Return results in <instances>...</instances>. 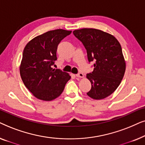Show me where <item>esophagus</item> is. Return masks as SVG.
<instances>
[{
  "instance_id": "1",
  "label": "esophagus",
  "mask_w": 145,
  "mask_h": 145,
  "mask_svg": "<svg viewBox=\"0 0 145 145\" xmlns=\"http://www.w3.org/2000/svg\"><path fill=\"white\" fill-rule=\"evenodd\" d=\"M76 76L78 77V78H82V77H84V74L82 72H78V74H76Z\"/></svg>"
}]
</instances>
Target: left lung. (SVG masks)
<instances>
[{
	"mask_svg": "<svg viewBox=\"0 0 145 145\" xmlns=\"http://www.w3.org/2000/svg\"><path fill=\"white\" fill-rule=\"evenodd\" d=\"M73 34L84 45L89 62L94 61V70L86 74L92 85L87 95L94 100L106 98L116 90L125 72L120 43L114 35L97 29H77Z\"/></svg>",
	"mask_w": 145,
	"mask_h": 145,
	"instance_id": "8db88e82",
	"label": "left lung"
}]
</instances>
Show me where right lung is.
I'll return each instance as SVG.
<instances>
[{
    "mask_svg": "<svg viewBox=\"0 0 145 145\" xmlns=\"http://www.w3.org/2000/svg\"><path fill=\"white\" fill-rule=\"evenodd\" d=\"M71 31H49L34 37L25 45L20 72L24 84L35 98L43 101L57 98L64 90L71 76L53 69L57 60V46Z\"/></svg>",
    "mask_w": 145,
    "mask_h": 145,
    "instance_id": "1",
    "label": "right lung"
}]
</instances>
